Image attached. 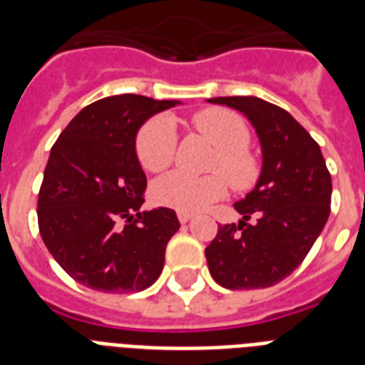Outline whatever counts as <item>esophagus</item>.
Here are the masks:
<instances>
[{"instance_id": "esophagus-1", "label": "esophagus", "mask_w": 365, "mask_h": 365, "mask_svg": "<svg viewBox=\"0 0 365 365\" xmlns=\"http://www.w3.org/2000/svg\"><path fill=\"white\" fill-rule=\"evenodd\" d=\"M178 220H180V223H187L193 220V214H189V212H178Z\"/></svg>"}]
</instances>
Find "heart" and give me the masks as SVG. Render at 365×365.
<instances>
[{"label":"heart","instance_id":"1","mask_svg":"<svg viewBox=\"0 0 365 365\" xmlns=\"http://www.w3.org/2000/svg\"><path fill=\"white\" fill-rule=\"evenodd\" d=\"M193 126L217 148L212 170L221 174L195 176L174 170L153 185V199L163 206L180 212H199L222 199L227 183L237 191L250 189L259 178V163L250 153V128L242 117L223 108H208L193 115ZM136 155L149 172H163L176 155V126L170 117H155L140 128Z\"/></svg>","mask_w":365,"mask_h":365}]
</instances>
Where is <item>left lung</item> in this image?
Wrapping results in <instances>:
<instances>
[{
  "instance_id": "obj_1",
  "label": "left lung",
  "mask_w": 365,
  "mask_h": 365,
  "mask_svg": "<svg viewBox=\"0 0 365 365\" xmlns=\"http://www.w3.org/2000/svg\"><path fill=\"white\" fill-rule=\"evenodd\" d=\"M248 117L263 153L259 180L205 250L212 278L227 289L274 286L301 265L328 222L331 176L320 145L288 111L255 96H222ZM254 215L256 222L249 223Z\"/></svg>"
}]
</instances>
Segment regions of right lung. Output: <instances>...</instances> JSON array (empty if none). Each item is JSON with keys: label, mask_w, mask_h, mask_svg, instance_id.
<instances>
[{"label": "right lung", "mask_w": 365, "mask_h": 365, "mask_svg": "<svg viewBox=\"0 0 365 365\" xmlns=\"http://www.w3.org/2000/svg\"><path fill=\"white\" fill-rule=\"evenodd\" d=\"M140 94L83 108L54 142L37 199L39 233L62 269L106 294L149 288L180 229L176 212H140L148 185L136 134L149 117L176 106Z\"/></svg>", "instance_id": "add662e5"}]
</instances>
